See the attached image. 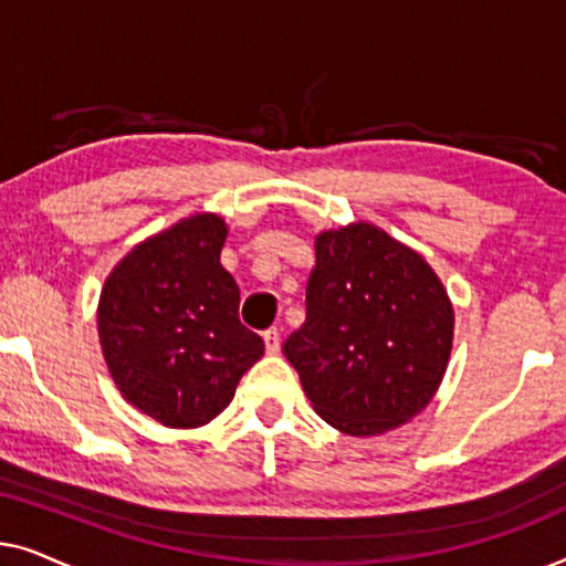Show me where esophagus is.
Here are the masks:
<instances>
[{
	"label": "esophagus",
	"instance_id": "esophagus-1",
	"mask_svg": "<svg viewBox=\"0 0 566 566\" xmlns=\"http://www.w3.org/2000/svg\"><path fill=\"white\" fill-rule=\"evenodd\" d=\"M262 339H265V350L273 355V353H277L281 350V332H277L275 327H270L265 335H262Z\"/></svg>",
	"mask_w": 566,
	"mask_h": 566
}]
</instances>
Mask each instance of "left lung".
Wrapping results in <instances>:
<instances>
[{
	"instance_id": "1",
	"label": "left lung",
	"mask_w": 566,
	"mask_h": 566,
	"mask_svg": "<svg viewBox=\"0 0 566 566\" xmlns=\"http://www.w3.org/2000/svg\"><path fill=\"white\" fill-rule=\"evenodd\" d=\"M453 345L451 298L432 268L374 223L316 237L306 322L283 343L316 415L381 436L422 412Z\"/></svg>"
}]
</instances>
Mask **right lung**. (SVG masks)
Listing matches in <instances>:
<instances>
[{"label": "right lung", "mask_w": 566, "mask_h": 566, "mask_svg": "<svg viewBox=\"0 0 566 566\" xmlns=\"http://www.w3.org/2000/svg\"><path fill=\"white\" fill-rule=\"evenodd\" d=\"M223 242L221 216H190L136 244L99 293V345L113 381L167 428L211 422L265 353L262 337L239 322Z\"/></svg>", "instance_id": "add662e5"}]
</instances>
